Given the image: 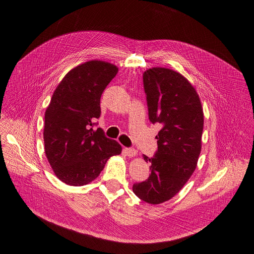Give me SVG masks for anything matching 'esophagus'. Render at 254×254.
<instances>
[{
    "mask_svg": "<svg viewBox=\"0 0 254 254\" xmlns=\"http://www.w3.org/2000/svg\"><path fill=\"white\" fill-rule=\"evenodd\" d=\"M125 152H126V154H127L128 157H134V156H137V154H138L137 150L134 149V148H126Z\"/></svg>",
    "mask_w": 254,
    "mask_h": 254,
    "instance_id": "esophagus-1",
    "label": "esophagus"
}]
</instances>
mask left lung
Masks as SVG:
<instances>
[{
  "instance_id": "8db88e82",
  "label": "left lung",
  "mask_w": 254,
  "mask_h": 254,
  "mask_svg": "<svg viewBox=\"0 0 254 254\" xmlns=\"http://www.w3.org/2000/svg\"><path fill=\"white\" fill-rule=\"evenodd\" d=\"M144 89L149 120L162 125L157 151L151 158L147 180L132 185L142 201L157 205L176 195L194 172L202 149L204 112L192 84L180 73L168 68L146 70Z\"/></svg>"
}]
</instances>
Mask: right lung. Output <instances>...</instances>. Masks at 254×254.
Wrapping results in <instances>:
<instances>
[{
  "mask_svg": "<svg viewBox=\"0 0 254 254\" xmlns=\"http://www.w3.org/2000/svg\"><path fill=\"white\" fill-rule=\"evenodd\" d=\"M118 68L104 61H88L70 70L53 92L45 111L44 149L56 176L82 186L98 178L107 161L122 146L93 129L101 115V96Z\"/></svg>",
  "mask_w": 254,
  "mask_h": 254,
  "instance_id": "obj_1",
  "label": "right lung"
}]
</instances>
